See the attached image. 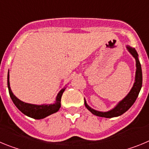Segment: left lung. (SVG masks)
Wrapping results in <instances>:
<instances>
[{"instance_id":"1","label":"left lung","mask_w":149,"mask_h":149,"mask_svg":"<svg viewBox=\"0 0 149 149\" xmlns=\"http://www.w3.org/2000/svg\"><path fill=\"white\" fill-rule=\"evenodd\" d=\"M127 48L128 49L129 52L133 55L135 60H136V77H135V82L134 84L132 89L130 91V93H128L125 98H124L122 101H121L118 105L113 110H110L108 112H99L96 111V110H93L89 107L86 104V101L84 99V104L86 106V108L89 110L94 115L100 117H106V118H113V117L119 116L123 114L124 113H125L127 110H128L135 102L138 97V95L139 93V91L141 89L142 84H143V74H142V68L141 64L139 63V60H138V54L137 52L134 48H131L129 46H127Z\"/></svg>"}]
</instances>
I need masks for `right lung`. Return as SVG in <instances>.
Wrapping results in <instances>:
<instances>
[{
    "mask_svg": "<svg viewBox=\"0 0 149 149\" xmlns=\"http://www.w3.org/2000/svg\"><path fill=\"white\" fill-rule=\"evenodd\" d=\"M7 86L8 89H9V93H10V98H11L12 101H13L14 104L17 107V108L20 110L21 112H22L24 115L36 119H44L46 116L51 115V114L54 113L58 111L59 109L61 107L60 101H61L62 95H63V92L65 90L64 89H62L60 93H58L56 99V103L54 104L35 105L31 104L24 103L23 101L18 99L13 95V93H12L11 89H10V75H9V73H8L7 75Z\"/></svg>",
    "mask_w": 149,
    "mask_h": 149,
    "instance_id": "1",
    "label": "right lung"
}]
</instances>
